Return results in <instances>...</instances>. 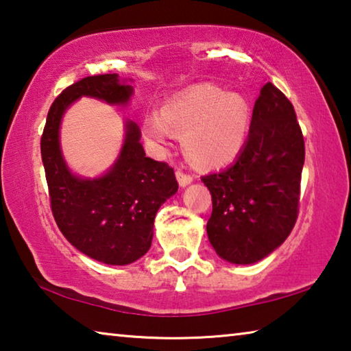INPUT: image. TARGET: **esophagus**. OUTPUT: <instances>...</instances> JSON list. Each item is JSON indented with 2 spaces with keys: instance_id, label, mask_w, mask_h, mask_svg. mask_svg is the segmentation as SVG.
Wrapping results in <instances>:
<instances>
[{
  "instance_id": "obj_1",
  "label": "esophagus",
  "mask_w": 351,
  "mask_h": 351,
  "mask_svg": "<svg viewBox=\"0 0 351 351\" xmlns=\"http://www.w3.org/2000/svg\"><path fill=\"white\" fill-rule=\"evenodd\" d=\"M176 178H178V182H180L181 187H186V186H189L190 182L193 181V175L192 173H187V171H184L182 169H178L176 170Z\"/></svg>"
}]
</instances>
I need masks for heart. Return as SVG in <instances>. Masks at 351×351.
<instances>
[{
    "label": "heart",
    "instance_id": "heart-1",
    "mask_svg": "<svg viewBox=\"0 0 351 351\" xmlns=\"http://www.w3.org/2000/svg\"><path fill=\"white\" fill-rule=\"evenodd\" d=\"M251 110L246 99L223 88L201 83L176 94L144 119V133L154 145L165 147L184 134V150L199 167H221L239 156L245 145Z\"/></svg>",
    "mask_w": 351,
    "mask_h": 351
}]
</instances>
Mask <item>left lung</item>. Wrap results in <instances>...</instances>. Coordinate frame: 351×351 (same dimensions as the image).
<instances>
[{"label": "left lung", "instance_id": "1", "mask_svg": "<svg viewBox=\"0 0 351 351\" xmlns=\"http://www.w3.org/2000/svg\"><path fill=\"white\" fill-rule=\"evenodd\" d=\"M304 161L294 106L268 82L255 100L237 161L201 178L212 193L207 237L219 257L235 265L255 263L288 239L299 215Z\"/></svg>", "mask_w": 351, "mask_h": 351}]
</instances>
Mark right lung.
Instances as JSON below:
<instances>
[{"label":"right lung","mask_w":351,"mask_h":351,"mask_svg":"<svg viewBox=\"0 0 351 351\" xmlns=\"http://www.w3.org/2000/svg\"><path fill=\"white\" fill-rule=\"evenodd\" d=\"M132 93L133 88L119 82L117 74L80 79L52 102L40 142L58 229L80 252L106 265L133 263L150 249L156 212L178 190L175 171L167 162L145 156L139 127L128 122L125 144L108 173L97 180H80L63 161L58 127L64 110L75 99L90 96L125 104Z\"/></svg>","instance_id":"add662e5"}]
</instances>
